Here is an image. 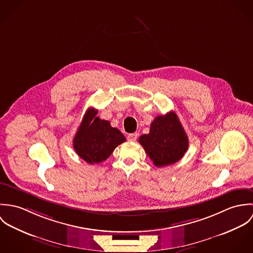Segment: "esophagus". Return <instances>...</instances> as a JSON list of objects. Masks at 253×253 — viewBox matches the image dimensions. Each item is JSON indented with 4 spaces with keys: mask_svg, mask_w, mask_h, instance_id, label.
Listing matches in <instances>:
<instances>
[{
    "mask_svg": "<svg viewBox=\"0 0 253 253\" xmlns=\"http://www.w3.org/2000/svg\"><path fill=\"white\" fill-rule=\"evenodd\" d=\"M137 136H138L137 133H130V134L127 135V139H128L129 141H132V142H133V141H136Z\"/></svg>",
    "mask_w": 253,
    "mask_h": 253,
    "instance_id": "obj_1",
    "label": "esophagus"
}]
</instances>
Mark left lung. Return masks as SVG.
<instances>
[{"mask_svg": "<svg viewBox=\"0 0 253 253\" xmlns=\"http://www.w3.org/2000/svg\"><path fill=\"white\" fill-rule=\"evenodd\" d=\"M138 141L158 168L178 162L189 146L188 136L174 112L156 117L150 132L141 135Z\"/></svg>", "mask_w": 253, "mask_h": 253, "instance_id": "8db88e82", "label": "left lung"}]
</instances>
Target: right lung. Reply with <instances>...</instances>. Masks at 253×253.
Listing matches in <instances>:
<instances>
[{
  "label": "right lung",
  "mask_w": 253,
  "mask_h": 253,
  "mask_svg": "<svg viewBox=\"0 0 253 253\" xmlns=\"http://www.w3.org/2000/svg\"><path fill=\"white\" fill-rule=\"evenodd\" d=\"M96 115V109L86 110L73 140L76 153L90 165L107 160L115 148L126 140L118 128L111 126L110 122Z\"/></svg>",
  "instance_id": "right-lung-1"
}]
</instances>
